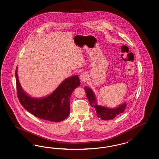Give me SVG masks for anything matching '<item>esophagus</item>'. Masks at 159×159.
Returning a JSON list of instances; mask_svg holds the SVG:
<instances>
[{
	"label": "esophagus",
	"instance_id": "esophagus-1",
	"mask_svg": "<svg viewBox=\"0 0 159 159\" xmlns=\"http://www.w3.org/2000/svg\"><path fill=\"white\" fill-rule=\"evenodd\" d=\"M87 78H88V77H87V75L86 73L83 72L80 75V80L82 82H86Z\"/></svg>",
	"mask_w": 159,
	"mask_h": 159
}]
</instances>
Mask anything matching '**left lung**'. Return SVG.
Segmentation results:
<instances>
[{
  "instance_id": "obj_1",
  "label": "left lung",
  "mask_w": 159,
  "mask_h": 159,
  "mask_svg": "<svg viewBox=\"0 0 159 159\" xmlns=\"http://www.w3.org/2000/svg\"><path fill=\"white\" fill-rule=\"evenodd\" d=\"M84 90L86 92L87 99L89 101L90 104L92 107H94L97 112V116L98 118H100L102 120H110L114 119L116 116L120 113H122L125 111L126 104H123L118 106L116 108H108L101 106H98L97 104L96 96L92 90L85 87Z\"/></svg>"
}]
</instances>
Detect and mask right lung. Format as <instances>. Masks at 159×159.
<instances>
[{
	"label": "right lung",
	"instance_id": "add662e5",
	"mask_svg": "<svg viewBox=\"0 0 159 159\" xmlns=\"http://www.w3.org/2000/svg\"><path fill=\"white\" fill-rule=\"evenodd\" d=\"M17 94L20 104L33 116L44 120L58 122L66 119L70 113L69 99L75 89L80 86L77 75L65 79L49 96L43 98L29 96L20 84L16 70Z\"/></svg>",
	"mask_w": 159,
	"mask_h": 159
}]
</instances>
